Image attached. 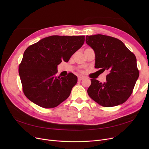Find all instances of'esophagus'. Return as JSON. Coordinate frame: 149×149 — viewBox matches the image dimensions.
<instances>
[{
  "label": "esophagus",
  "instance_id": "esophagus-1",
  "mask_svg": "<svg viewBox=\"0 0 149 149\" xmlns=\"http://www.w3.org/2000/svg\"><path fill=\"white\" fill-rule=\"evenodd\" d=\"M83 79H84V77H83V76H79V77H78V80H79V81H81V80H82Z\"/></svg>",
  "mask_w": 149,
  "mask_h": 149
}]
</instances>
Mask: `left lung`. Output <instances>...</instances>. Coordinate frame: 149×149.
<instances>
[{
	"label": "left lung",
	"mask_w": 149,
	"mask_h": 149,
	"mask_svg": "<svg viewBox=\"0 0 149 149\" xmlns=\"http://www.w3.org/2000/svg\"><path fill=\"white\" fill-rule=\"evenodd\" d=\"M86 42L94 51L95 68L109 72L104 83L91 80L89 96L104 107L124 103L132 94L139 77L135 56L119 39L112 37L87 36Z\"/></svg>",
	"instance_id": "obj_1"
}]
</instances>
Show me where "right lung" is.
Returning <instances> with one entry per match:
<instances>
[{
    "label": "right lung",
    "mask_w": 149,
    "mask_h": 149,
    "mask_svg": "<svg viewBox=\"0 0 149 149\" xmlns=\"http://www.w3.org/2000/svg\"><path fill=\"white\" fill-rule=\"evenodd\" d=\"M84 36H51L29 46L23 54L19 73L25 96L44 108L57 107L66 100L77 83L69 73L58 77L57 66L68 62L84 42Z\"/></svg>",
    "instance_id": "1"
}]
</instances>
